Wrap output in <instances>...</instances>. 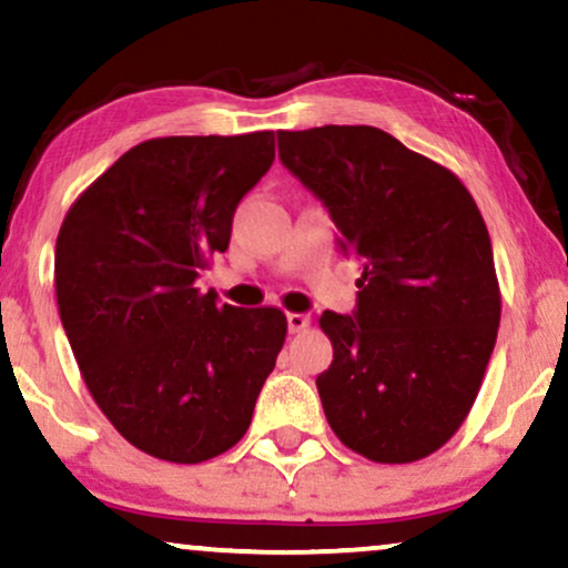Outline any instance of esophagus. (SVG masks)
Segmentation results:
<instances>
[{
	"label": "esophagus",
	"instance_id": "obj_1",
	"mask_svg": "<svg viewBox=\"0 0 568 568\" xmlns=\"http://www.w3.org/2000/svg\"><path fill=\"white\" fill-rule=\"evenodd\" d=\"M310 325H312L310 314H302V312H291V314H288V331H291V333H304V331H310Z\"/></svg>",
	"mask_w": 568,
	"mask_h": 568
}]
</instances>
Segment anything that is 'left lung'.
Returning <instances> with one entry per match:
<instances>
[{
	"instance_id": "8db88e82",
	"label": "left lung",
	"mask_w": 568,
	"mask_h": 568,
	"mask_svg": "<svg viewBox=\"0 0 568 568\" xmlns=\"http://www.w3.org/2000/svg\"><path fill=\"white\" fill-rule=\"evenodd\" d=\"M357 258V310L323 312L333 362L317 392L333 434L373 463L423 460L474 407L500 325L481 211L449 169L375 126L277 132Z\"/></svg>"
}]
</instances>
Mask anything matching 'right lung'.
<instances>
[{
  "label": "right lung",
  "instance_id": "right-lung-1",
  "mask_svg": "<svg viewBox=\"0 0 568 568\" xmlns=\"http://www.w3.org/2000/svg\"><path fill=\"white\" fill-rule=\"evenodd\" d=\"M272 161L275 132L140 142L58 232L54 293L81 378L115 432L159 460L235 447L285 344L275 306L237 310L195 288Z\"/></svg>",
  "mask_w": 568,
  "mask_h": 568
}]
</instances>
